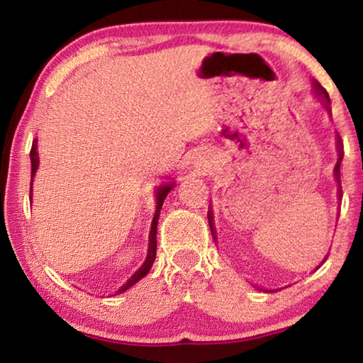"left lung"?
Returning <instances> with one entry per match:
<instances>
[{"mask_svg":"<svg viewBox=\"0 0 363 363\" xmlns=\"http://www.w3.org/2000/svg\"><path fill=\"white\" fill-rule=\"evenodd\" d=\"M313 87H315V94H316V99L318 100H321L323 101V105H325V108L328 109V111H330V105H331V101H330V95H328V91L321 87V85L316 82V80H313ZM337 155H339V158H337V163H336V166H335V176H336V181H337V184H339V189H337V195H339V199L342 197V191H341V161H342V157H344V152H342V143H341V139H339L337 137ZM208 223H210V229H211V235H213V239L216 240V231H215V226H213V215H211V211H208ZM325 260H326V257H325Z\"/></svg>","mask_w":363,"mask_h":363,"instance_id":"obj_1","label":"left lung"}]
</instances>
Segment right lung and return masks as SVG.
Instances as JSON below:
<instances>
[{
    "label": "right lung",
    "instance_id": "add662e5",
    "mask_svg": "<svg viewBox=\"0 0 363 363\" xmlns=\"http://www.w3.org/2000/svg\"><path fill=\"white\" fill-rule=\"evenodd\" d=\"M30 163H32V181H30V199H32V182H33V176H35V171L38 168V153H37V140H33L32 143V150H30ZM174 187V182L164 184V186H160L157 189V211H155L153 221H152V229H150V242H148V254L145 262H143L142 267L137 269V272L130 276V278L125 281L124 286H121V289L116 291V294H123L124 291H128L129 287L134 286L137 281H140L143 276H147V273L150 272L152 264L155 262V257H157V226H158V216H160V210L163 206V202L166 199V195Z\"/></svg>",
    "mask_w": 363,
    "mask_h": 363
}]
</instances>
